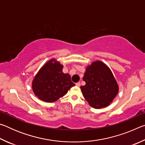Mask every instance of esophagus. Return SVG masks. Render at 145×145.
<instances>
[{
    "instance_id": "34e87169",
    "label": "esophagus",
    "mask_w": 145,
    "mask_h": 145,
    "mask_svg": "<svg viewBox=\"0 0 145 145\" xmlns=\"http://www.w3.org/2000/svg\"><path fill=\"white\" fill-rule=\"evenodd\" d=\"M76 86H78V87H80V83L78 82H77V83H76Z\"/></svg>"
}]
</instances>
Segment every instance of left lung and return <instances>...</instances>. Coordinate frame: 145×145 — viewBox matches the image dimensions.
<instances>
[{
  "label": "left lung",
  "instance_id": "obj_1",
  "mask_svg": "<svg viewBox=\"0 0 145 145\" xmlns=\"http://www.w3.org/2000/svg\"><path fill=\"white\" fill-rule=\"evenodd\" d=\"M82 78L86 82V85L80 86L83 96L95 109L108 106L118 93V85L111 70L100 61L88 66Z\"/></svg>",
  "mask_w": 145,
  "mask_h": 145
}]
</instances>
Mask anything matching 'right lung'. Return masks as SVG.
Wrapping results in <instances>:
<instances>
[{
  "label": "right lung",
  "mask_w": 145,
  "mask_h": 145,
  "mask_svg": "<svg viewBox=\"0 0 145 145\" xmlns=\"http://www.w3.org/2000/svg\"><path fill=\"white\" fill-rule=\"evenodd\" d=\"M63 66L52 59L38 71L32 82L33 92L39 99L54 102L67 94L75 84L68 73L63 72Z\"/></svg>",
  "instance_id": "1"
}]
</instances>
